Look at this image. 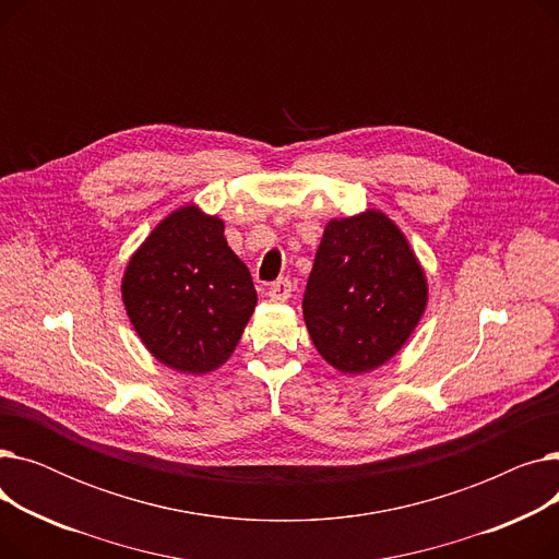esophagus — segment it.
<instances>
[{"instance_id": "1", "label": "esophagus", "mask_w": 559, "mask_h": 559, "mask_svg": "<svg viewBox=\"0 0 559 559\" xmlns=\"http://www.w3.org/2000/svg\"><path fill=\"white\" fill-rule=\"evenodd\" d=\"M267 295L272 301H287L292 297V281L289 278H278L270 285Z\"/></svg>"}]
</instances>
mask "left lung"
Wrapping results in <instances>:
<instances>
[{"mask_svg": "<svg viewBox=\"0 0 559 559\" xmlns=\"http://www.w3.org/2000/svg\"><path fill=\"white\" fill-rule=\"evenodd\" d=\"M426 278L383 215L329 222L304 295L308 333L326 362L362 373L388 362L426 308Z\"/></svg>", "mask_w": 559, "mask_h": 559, "instance_id": "left-lung-1", "label": "left lung"}]
</instances>
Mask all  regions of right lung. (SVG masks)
Wrapping results in <instances>:
<instances>
[{"label":"right lung","mask_w":559,"mask_h":559,"mask_svg":"<svg viewBox=\"0 0 559 559\" xmlns=\"http://www.w3.org/2000/svg\"><path fill=\"white\" fill-rule=\"evenodd\" d=\"M122 299L144 346L186 373L226 362L258 301L247 264L226 245L224 222L194 205L171 213L138 249Z\"/></svg>","instance_id":"add662e5"}]
</instances>
